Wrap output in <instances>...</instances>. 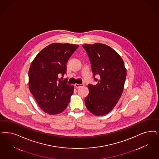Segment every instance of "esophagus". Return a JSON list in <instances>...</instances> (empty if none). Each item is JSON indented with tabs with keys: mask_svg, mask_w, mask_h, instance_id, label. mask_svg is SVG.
Masks as SVG:
<instances>
[{
	"mask_svg": "<svg viewBox=\"0 0 159 159\" xmlns=\"http://www.w3.org/2000/svg\"><path fill=\"white\" fill-rule=\"evenodd\" d=\"M75 87L76 88H80V87H81V86H84V84H77V83H76V84H75Z\"/></svg>",
	"mask_w": 159,
	"mask_h": 159,
	"instance_id": "1",
	"label": "esophagus"
}]
</instances>
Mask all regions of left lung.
<instances>
[{"label": "left lung", "mask_w": 159, "mask_h": 159, "mask_svg": "<svg viewBox=\"0 0 159 159\" xmlns=\"http://www.w3.org/2000/svg\"><path fill=\"white\" fill-rule=\"evenodd\" d=\"M88 53L96 85L89 84L86 106L96 116L105 115L114 108L123 93L126 78L123 60L115 50L102 43L82 46ZM97 75L99 79L95 78Z\"/></svg>", "instance_id": "1"}]
</instances>
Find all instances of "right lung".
<instances>
[{
	"label": "right lung",
	"instance_id": "right-lung-1",
	"mask_svg": "<svg viewBox=\"0 0 159 159\" xmlns=\"http://www.w3.org/2000/svg\"><path fill=\"white\" fill-rule=\"evenodd\" d=\"M79 45L52 43L42 50L29 70V88L45 113L57 115L66 109L74 86L59 79L66 73V64Z\"/></svg>",
	"mask_w": 159,
	"mask_h": 159
}]
</instances>
